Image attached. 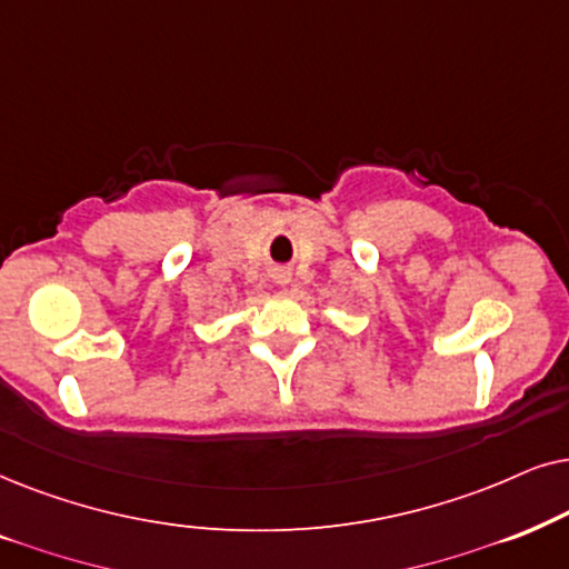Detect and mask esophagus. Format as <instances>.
<instances>
[{
    "instance_id": "34e87169",
    "label": "esophagus",
    "mask_w": 569,
    "mask_h": 569,
    "mask_svg": "<svg viewBox=\"0 0 569 569\" xmlns=\"http://www.w3.org/2000/svg\"><path fill=\"white\" fill-rule=\"evenodd\" d=\"M289 278H291V272H289V270H278V272H276V280H278V283H289Z\"/></svg>"
}]
</instances>
